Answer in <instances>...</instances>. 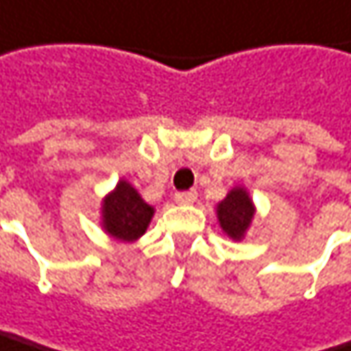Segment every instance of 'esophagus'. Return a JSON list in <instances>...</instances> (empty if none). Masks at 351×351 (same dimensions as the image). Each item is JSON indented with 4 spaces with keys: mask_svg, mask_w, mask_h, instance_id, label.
<instances>
[{
    "mask_svg": "<svg viewBox=\"0 0 351 351\" xmlns=\"http://www.w3.org/2000/svg\"><path fill=\"white\" fill-rule=\"evenodd\" d=\"M175 201L178 205H191L197 201V191H184V193H176Z\"/></svg>",
    "mask_w": 351,
    "mask_h": 351,
    "instance_id": "1",
    "label": "esophagus"
}]
</instances>
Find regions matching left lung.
Listing matches in <instances>:
<instances>
[{"label": "left lung", "mask_w": 351, "mask_h": 351, "mask_svg": "<svg viewBox=\"0 0 351 351\" xmlns=\"http://www.w3.org/2000/svg\"><path fill=\"white\" fill-rule=\"evenodd\" d=\"M257 207L249 195V191L237 184L233 186L223 201L217 203V221L223 233L233 241H243L253 219H255Z\"/></svg>", "instance_id": "8db88e82"}]
</instances>
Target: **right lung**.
Masks as SVG:
<instances>
[{
    "label": "right lung",
    "mask_w": 351,
    "mask_h": 351,
    "mask_svg": "<svg viewBox=\"0 0 351 351\" xmlns=\"http://www.w3.org/2000/svg\"><path fill=\"white\" fill-rule=\"evenodd\" d=\"M152 217L154 207L144 201L141 193L126 178H120L102 199L100 227L108 237L120 243H134L141 239Z\"/></svg>",
    "instance_id": "add662e5"
}]
</instances>
